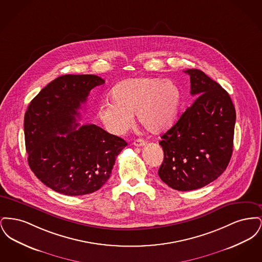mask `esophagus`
<instances>
[{
	"instance_id": "1",
	"label": "esophagus",
	"mask_w": 262,
	"mask_h": 262,
	"mask_svg": "<svg viewBox=\"0 0 262 262\" xmlns=\"http://www.w3.org/2000/svg\"><path fill=\"white\" fill-rule=\"evenodd\" d=\"M135 146H137V147H140V146H143L144 144H145V141L143 140V139H140V138H137L136 139L135 141H134V143H133Z\"/></svg>"
}]
</instances>
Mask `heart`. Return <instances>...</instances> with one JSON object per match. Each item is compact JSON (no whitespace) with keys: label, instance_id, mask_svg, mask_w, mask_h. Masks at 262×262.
<instances>
[{"label":"heart","instance_id":"heart-1","mask_svg":"<svg viewBox=\"0 0 262 262\" xmlns=\"http://www.w3.org/2000/svg\"><path fill=\"white\" fill-rule=\"evenodd\" d=\"M112 101L98 106V117L105 128L121 136L130 127L134 113L137 121L152 134L161 133L174 121L180 91L169 79L136 77L125 79L111 90Z\"/></svg>","mask_w":262,"mask_h":262}]
</instances>
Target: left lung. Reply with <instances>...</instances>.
I'll use <instances>...</instances> for the list:
<instances>
[{
	"mask_svg": "<svg viewBox=\"0 0 262 262\" xmlns=\"http://www.w3.org/2000/svg\"><path fill=\"white\" fill-rule=\"evenodd\" d=\"M196 97L161 137L164 160L158 174L169 187H205L224 172L233 153L236 110L228 92L203 72L185 71Z\"/></svg>",
	"mask_w": 262,
	"mask_h": 262,
	"instance_id": "1",
	"label": "left lung"
}]
</instances>
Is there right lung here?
Listing matches in <instances>:
<instances>
[{
	"mask_svg": "<svg viewBox=\"0 0 262 262\" xmlns=\"http://www.w3.org/2000/svg\"><path fill=\"white\" fill-rule=\"evenodd\" d=\"M103 83L94 75L59 76L38 93L25 113L29 167L59 193L75 196L98 190L127 145L100 126L75 123L90 90Z\"/></svg>",
	"mask_w": 262,
	"mask_h": 262,
	"instance_id": "1",
	"label": "right lung"
}]
</instances>
